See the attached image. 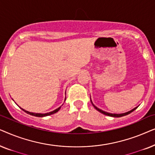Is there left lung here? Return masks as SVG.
Returning <instances> with one entry per match:
<instances>
[{
  "instance_id": "left-lung-1",
  "label": "left lung",
  "mask_w": 155,
  "mask_h": 155,
  "mask_svg": "<svg viewBox=\"0 0 155 155\" xmlns=\"http://www.w3.org/2000/svg\"><path fill=\"white\" fill-rule=\"evenodd\" d=\"M90 101H91V102H92V104L93 107H94L95 108V109H96L97 110V111L100 112V113L104 114V115H107V116H111V117H115V118H116H116H118V117H122V116H124L128 115V114H130L131 112H133V111H135V110L136 109L137 107H135V108H134V109H133L132 110H130V111H128V112H126V113H124V114H111V113H109V112H107V111H103V110H101V109H99V108H97V107H96V106H95V105L94 104L92 103V100H91V97H90Z\"/></svg>"
}]
</instances>
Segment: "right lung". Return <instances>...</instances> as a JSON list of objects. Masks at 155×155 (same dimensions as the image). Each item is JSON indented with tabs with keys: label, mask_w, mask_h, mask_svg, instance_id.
<instances>
[{
	"label": "right lung",
	"mask_w": 155,
	"mask_h": 155,
	"mask_svg": "<svg viewBox=\"0 0 155 155\" xmlns=\"http://www.w3.org/2000/svg\"><path fill=\"white\" fill-rule=\"evenodd\" d=\"M65 99L66 98H65ZM63 105V104H62ZM21 109L22 110V111H24L25 112H26L27 114H29V115H31V116H37V117H44V116H49V115H51V114H55V113H56V112H58L59 110H60V109L61 108V106L60 107H58V109H55V110H54V111H51V112H48V113H46V114H40V113H33V112H29V111H26V110H25V109H23L22 108H21V107H20Z\"/></svg>",
	"instance_id": "add662e5"
}]
</instances>
